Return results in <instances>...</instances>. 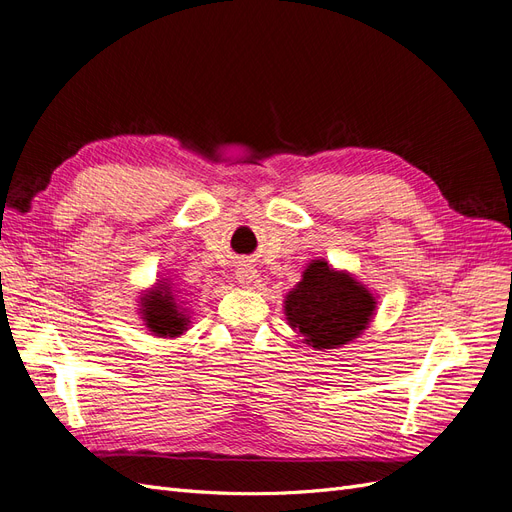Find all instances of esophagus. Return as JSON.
I'll list each match as a JSON object with an SVG mask.
<instances>
[{
    "label": "esophagus",
    "instance_id": "obj_1",
    "mask_svg": "<svg viewBox=\"0 0 512 512\" xmlns=\"http://www.w3.org/2000/svg\"><path fill=\"white\" fill-rule=\"evenodd\" d=\"M237 282L247 288V290H258L262 286V277L260 273L254 269V267H247L243 265L239 271H237Z\"/></svg>",
    "mask_w": 512,
    "mask_h": 512
}]
</instances>
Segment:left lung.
<instances>
[{
	"label": "left lung",
	"mask_w": 512,
	"mask_h": 512,
	"mask_svg": "<svg viewBox=\"0 0 512 512\" xmlns=\"http://www.w3.org/2000/svg\"><path fill=\"white\" fill-rule=\"evenodd\" d=\"M376 294L348 271H337L324 258L305 267L301 282L284 299L292 331L314 350L342 348L361 337L376 316Z\"/></svg>",
	"instance_id": "1"
}]
</instances>
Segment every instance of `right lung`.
<instances>
[{
    "label": "right lung",
    "mask_w": 512,
    "mask_h": 512,
    "mask_svg": "<svg viewBox=\"0 0 512 512\" xmlns=\"http://www.w3.org/2000/svg\"><path fill=\"white\" fill-rule=\"evenodd\" d=\"M188 294L173 284L170 277H160L151 288L143 290L138 297V316H141L147 331L156 337H179L190 329L192 309Z\"/></svg>",
    "instance_id": "add662e5"
}]
</instances>
